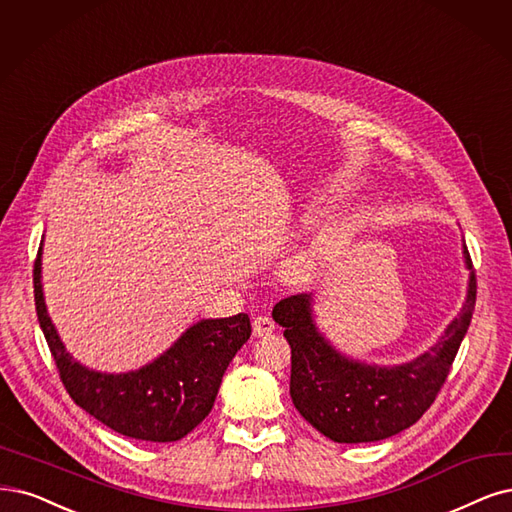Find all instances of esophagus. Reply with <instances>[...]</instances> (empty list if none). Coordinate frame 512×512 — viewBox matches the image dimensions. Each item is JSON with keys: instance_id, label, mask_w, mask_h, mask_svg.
Returning a JSON list of instances; mask_svg holds the SVG:
<instances>
[{"instance_id": "obj_1", "label": "esophagus", "mask_w": 512, "mask_h": 512, "mask_svg": "<svg viewBox=\"0 0 512 512\" xmlns=\"http://www.w3.org/2000/svg\"><path fill=\"white\" fill-rule=\"evenodd\" d=\"M276 329L274 320L268 318V316H255L253 318V333L255 337H266V335H272Z\"/></svg>"}]
</instances>
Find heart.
Instances as JSON below:
<instances>
[{
    "mask_svg": "<svg viewBox=\"0 0 512 512\" xmlns=\"http://www.w3.org/2000/svg\"><path fill=\"white\" fill-rule=\"evenodd\" d=\"M337 240H339V227H337V225H325L323 230L318 232V236L314 238V242H312V246H310V251L299 259V263H306V261H308L310 257H314V255L327 253Z\"/></svg>",
    "mask_w": 512,
    "mask_h": 512,
    "instance_id": "1",
    "label": "heart"
}]
</instances>
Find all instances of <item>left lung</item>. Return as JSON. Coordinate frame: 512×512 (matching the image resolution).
<instances>
[{
  "label": "left lung",
  "instance_id": "8db88e82",
  "mask_svg": "<svg viewBox=\"0 0 512 512\" xmlns=\"http://www.w3.org/2000/svg\"><path fill=\"white\" fill-rule=\"evenodd\" d=\"M468 293L460 314L428 352L403 365L377 367L337 352L318 331L312 295L280 299L272 316L291 346V399L295 409L335 443H371L418 422L437 399L468 331L477 278L464 244Z\"/></svg>",
  "mask_w": 512,
  "mask_h": 512
}]
</instances>
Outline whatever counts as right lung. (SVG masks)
<instances>
[{"mask_svg": "<svg viewBox=\"0 0 512 512\" xmlns=\"http://www.w3.org/2000/svg\"><path fill=\"white\" fill-rule=\"evenodd\" d=\"M33 293L37 320L75 405L139 441L170 443L192 432L211 413L227 365L251 337L249 314L206 318L154 363L128 373H101L75 361L52 325L42 291V246L33 266Z\"/></svg>", "mask_w": 512, "mask_h": 512, "instance_id": "right-lung-1", "label": "right lung"}]
</instances>
